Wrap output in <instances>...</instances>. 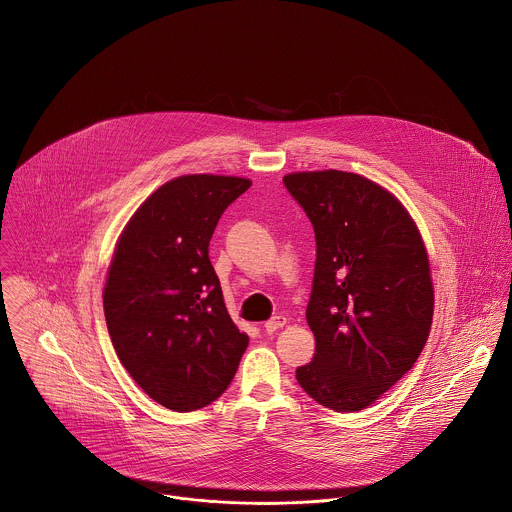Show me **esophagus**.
I'll use <instances>...</instances> for the list:
<instances>
[{
  "label": "esophagus",
  "mask_w": 512,
  "mask_h": 512,
  "mask_svg": "<svg viewBox=\"0 0 512 512\" xmlns=\"http://www.w3.org/2000/svg\"><path fill=\"white\" fill-rule=\"evenodd\" d=\"M286 323H288V319H286L284 315H276V317H272L270 321L264 323V331H266V333H274V331L282 329Z\"/></svg>",
  "instance_id": "1"
}]
</instances>
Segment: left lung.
<instances>
[{
    "mask_svg": "<svg viewBox=\"0 0 512 512\" xmlns=\"http://www.w3.org/2000/svg\"><path fill=\"white\" fill-rule=\"evenodd\" d=\"M284 185L317 244L305 311L315 355L295 378L321 406L359 412L414 366L428 341V254L400 201L366 177L305 171L286 175Z\"/></svg>",
    "mask_w": 512,
    "mask_h": 512,
    "instance_id": "8db88e82",
    "label": "left lung"
}]
</instances>
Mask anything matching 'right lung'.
<instances>
[{"label":"right lung","mask_w":512,"mask_h":512,"mask_svg":"<svg viewBox=\"0 0 512 512\" xmlns=\"http://www.w3.org/2000/svg\"><path fill=\"white\" fill-rule=\"evenodd\" d=\"M250 185L224 175L177 177L147 197L116 244L104 288L108 333L130 376L169 410L215 402L248 347L226 311L209 242Z\"/></svg>","instance_id":"obj_1"}]
</instances>
